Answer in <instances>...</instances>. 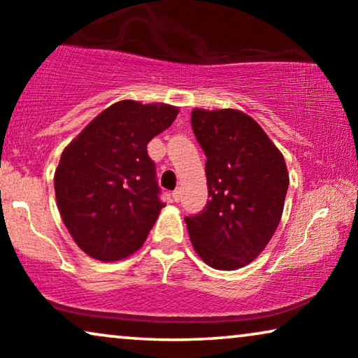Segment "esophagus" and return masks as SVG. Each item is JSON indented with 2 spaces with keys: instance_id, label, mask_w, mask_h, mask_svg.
Returning <instances> with one entry per match:
<instances>
[{
  "instance_id": "34e87169",
  "label": "esophagus",
  "mask_w": 358,
  "mask_h": 358,
  "mask_svg": "<svg viewBox=\"0 0 358 358\" xmlns=\"http://www.w3.org/2000/svg\"><path fill=\"white\" fill-rule=\"evenodd\" d=\"M173 199L176 200V202H179L180 200V189H176L173 192Z\"/></svg>"
}]
</instances>
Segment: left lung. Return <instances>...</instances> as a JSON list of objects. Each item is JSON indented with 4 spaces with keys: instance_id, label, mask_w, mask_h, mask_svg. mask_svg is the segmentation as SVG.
<instances>
[{
    "instance_id": "8db88e82",
    "label": "left lung",
    "mask_w": 358,
    "mask_h": 358,
    "mask_svg": "<svg viewBox=\"0 0 358 358\" xmlns=\"http://www.w3.org/2000/svg\"><path fill=\"white\" fill-rule=\"evenodd\" d=\"M194 134L207 156L208 197L185 217L195 252L217 271L252 262L280 223L288 171L280 150L252 117L236 109H195Z\"/></svg>"
}]
</instances>
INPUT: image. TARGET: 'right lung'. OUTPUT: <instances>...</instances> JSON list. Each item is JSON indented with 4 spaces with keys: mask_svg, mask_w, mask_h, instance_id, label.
Segmentation results:
<instances>
[{
    "mask_svg": "<svg viewBox=\"0 0 358 358\" xmlns=\"http://www.w3.org/2000/svg\"><path fill=\"white\" fill-rule=\"evenodd\" d=\"M178 114L164 102L119 101L63 150L53 178L57 207L90 257L114 262L143 246L164 207L146 145Z\"/></svg>",
    "mask_w": 358,
    "mask_h": 358,
    "instance_id": "1",
    "label": "right lung"
}]
</instances>
